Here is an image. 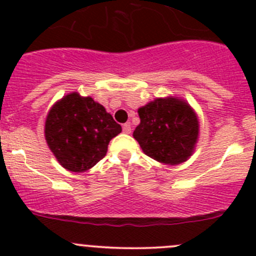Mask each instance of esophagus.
Masks as SVG:
<instances>
[{
  "label": "esophagus",
  "mask_w": 256,
  "mask_h": 256,
  "mask_svg": "<svg viewBox=\"0 0 256 256\" xmlns=\"http://www.w3.org/2000/svg\"><path fill=\"white\" fill-rule=\"evenodd\" d=\"M122 131H124V134H131V125H130V122L124 124Z\"/></svg>",
  "instance_id": "1"
}]
</instances>
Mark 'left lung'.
<instances>
[{
  "label": "left lung",
  "instance_id": "left-lung-1",
  "mask_svg": "<svg viewBox=\"0 0 256 256\" xmlns=\"http://www.w3.org/2000/svg\"><path fill=\"white\" fill-rule=\"evenodd\" d=\"M138 112L141 121L134 138L147 156L171 166L190 158L197 144L200 122L184 100L158 98Z\"/></svg>",
  "mask_w": 256,
  "mask_h": 256
}]
</instances>
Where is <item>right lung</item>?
I'll list each match as a JSON object with an SVG mask.
<instances>
[{
    "instance_id": "1",
    "label": "right lung",
    "mask_w": 256,
    "mask_h": 256,
    "mask_svg": "<svg viewBox=\"0 0 256 256\" xmlns=\"http://www.w3.org/2000/svg\"><path fill=\"white\" fill-rule=\"evenodd\" d=\"M121 126L92 98L78 92L66 95L52 106L46 118L47 144L59 164L72 172L92 168L108 151Z\"/></svg>"
}]
</instances>
